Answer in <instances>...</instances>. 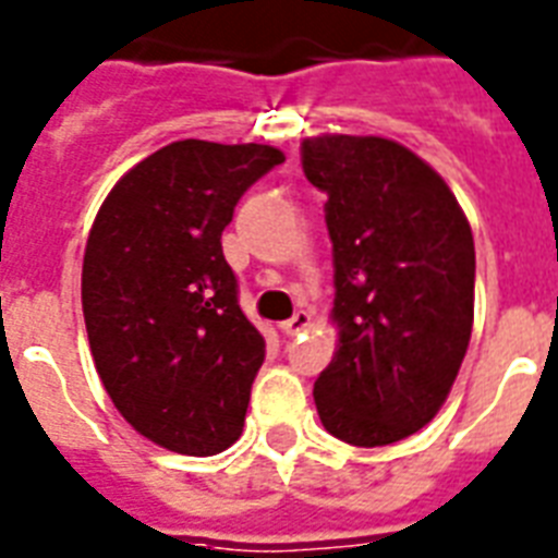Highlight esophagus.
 Wrapping results in <instances>:
<instances>
[{
  "mask_svg": "<svg viewBox=\"0 0 558 558\" xmlns=\"http://www.w3.org/2000/svg\"><path fill=\"white\" fill-rule=\"evenodd\" d=\"M307 327H310V313H307V310H298L295 316L280 325V333H283V336H298V333H304Z\"/></svg>",
  "mask_w": 558,
  "mask_h": 558,
  "instance_id": "obj_1",
  "label": "esophagus"
}]
</instances>
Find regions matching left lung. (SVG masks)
<instances>
[{
	"label": "left lung",
	"mask_w": 558,
	"mask_h": 558,
	"mask_svg": "<svg viewBox=\"0 0 558 558\" xmlns=\"http://www.w3.org/2000/svg\"><path fill=\"white\" fill-rule=\"evenodd\" d=\"M327 193L339 345L313 386L318 418L356 448L392 445L436 418L474 325V236L445 178L386 137L301 143Z\"/></svg>",
	"instance_id": "obj_1"
}]
</instances>
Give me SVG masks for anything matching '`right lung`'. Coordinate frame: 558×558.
<instances>
[{"label":"right lung","mask_w":558,"mask_h":558,"mask_svg":"<svg viewBox=\"0 0 558 558\" xmlns=\"http://www.w3.org/2000/svg\"><path fill=\"white\" fill-rule=\"evenodd\" d=\"M275 146L169 143L128 169L84 248L93 363L122 418L155 445L210 457L240 439L266 339L222 254L233 207L283 163Z\"/></svg>","instance_id":"right-lung-1"}]
</instances>
